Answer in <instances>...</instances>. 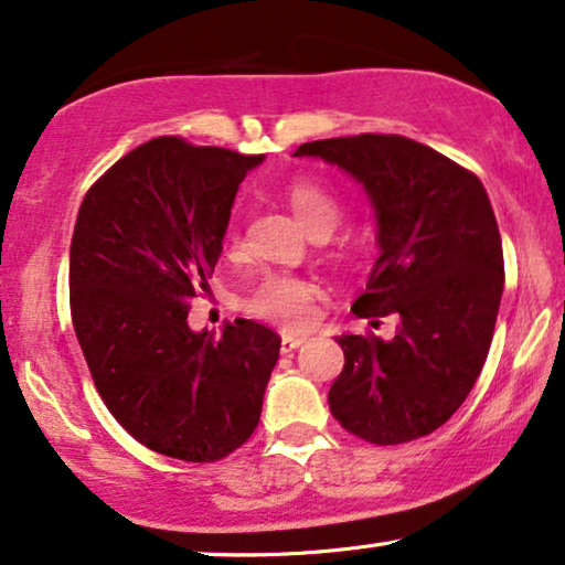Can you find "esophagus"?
I'll use <instances>...</instances> for the list:
<instances>
[{
  "label": "esophagus",
  "instance_id": "esophagus-1",
  "mask_svg": "<svg viewBox=\"0 0 565 565\" xmlns=\"http://www.w3.org/2000/svg\"><path fill=\"white\" fill-rule=\"evenodd\" d=\"M307 341L305 335H295V333H284L281 335V351L284 353H291V351H297L299 345H302Z\"/></svg>",
  "mask_w": 565,
  "mask_h": 565
}]
</instances>
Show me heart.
I'll list each match as a JSON object with an SVG mask.
<instances>
[{
	"label": "heart",
	"mask_w": 565,
	"mask_h": 565,
	"mask_svg": "<svg viewBox=\"0 0 565 565\" xmlns=\"http://www.w3.org/2000/svg\"><path fill=\"white\" fill-rule=\"evenodd\" d=\"M287 201L297 216V222L310 235L320 230L333 232L338 216H341V206H338L335 195L328 188L312 183V180H295L287 188ZM230 243H237L235 232L230 235ZM315 302H318V287L315 284L297 276L270 274L255 284L250 295L245 297L243 307L253 318L297 328L312 320Z\"/></svg>",
	"instance_id": "1"
}]
</instances>
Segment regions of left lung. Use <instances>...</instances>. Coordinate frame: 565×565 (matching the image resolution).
Listing matches in <instances>:
<instances>
[{
  "label": "left lung",
  "mask_w": 565,
  "mask_h": 565,
  "mask_svg": "<svg viewBox=\"0 0 565 565\" xmlns=\"http://www.w3.org/2000/svg\"><path fill=\"white\" fill-rule=\"evenodd\" d=\"M295 157L338 164L370 195L380 258L351 310L401 318L390 341L335 338L345 364L330 413L372 445L436 431L476 385L501 305V235L483 183L395 134L307 141Z\"/></svg>",
  "instance_id": "obj_1"
}]
</instances>
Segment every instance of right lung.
Returning a JSON list of instances; mask_svg holds the SVG:
<instances>
[{
	"mask_svg": "<svg viewBox=\"0 0 565 565\" xmlns=\"http://www.w3.org/2000/svg\"><path fill=\"white\" fill-rule=\"evenodd\" d=\"M263 154L178 137L120 157L82 201L70 250L72 322L97 393L141 445L185 462L243 447L260 420L281 338L237 318L188 328L209 295L232 204Z\"/></svg>",
	"mask_w": 565,
	"mask_h": 565,
	"instance_id": "obj_1",
	"label": "right lung"
}]
</instances>
